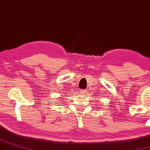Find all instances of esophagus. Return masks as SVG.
I'll return each mask as SVG.
<instances>
[{
    "mask_svg": "<svg viewBox=\"0 0 150 150\" xmlns=\"http://www.w3.org/2000/svg\"><path fill=\"white\" fill-rule=\"evenodd\" d=\"M80 93H83H83H86V90H81V89H80Z\"/></svg>",
    "mask_w": 150,
    "mask_h": 150,
    "instance_id": "1",
    "label": "esophagus"
}]
</instances>
